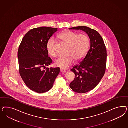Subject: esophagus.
Here are the masks:
<instances>
[{"label":"esophagus","mask_w":128,"mask_h":128,"mask_svg":"<svg viewBox=\"0 0 128 128\" xmlns=\"http://www.w3.org/2000/svg\"><path fill=\"white\" fill-rule=\"evenodd\" d=\"M60 72H66V71L65 70L63 69V68H60Z\"/></svg>","instance_id":"1"}]
</instances>
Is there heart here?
<instances>
[{
	"label": "heart",
	"mask_w": 128,
	"mask_h": 128,
	"mask_svg": "<svg viewBox=\"0 0 128 128\" xmlns=\"http://www.w3.org/2000/svg\"><path fill=\"white\" fill-rule=\"evenodd\" d=\"M58 38L67 44L66 54L60 57L55 61L58 67L66 68L74 61L81 60L84 58L89 47V38L85 34H78L72 31H64L58 36ZM47 50L49 54L56 57L58 52L55 48V40L49 39L47 43Z\"/></svg>",
	"instance_id": "1"
}]
</instances>
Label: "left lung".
Masks as SVG:
<instances>
[{
	"label": "left lung",
	"instance_id": "left-lung-1",
	"mask_svg": "<svg viewBox=\"0 0 128 128\" xmlns=\"http://www.w3.org/2000/svg\"><path fill=\"white\" fill-rule=\"evenodd\" d=\"M70 30H80L88 35L90 46L85 58L74 66L71 71L75 74L70 87L74 92L84 93L95 88L105 74L107 59L106 47L98 31L86 26L71 28Z\"/></svg>",
	"mask_w": 128,
	"mask_h": 128
}]
</instances>
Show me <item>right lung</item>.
Returning <instances> with one entry per match:
<instances>
[{
	"label": "right lung",
	"instance_id": "obj_1",
	"mask_svg": "<svg viewBox=\"0 0 128 128\" xmlns=\"http://www.w3.org/2000/svg\"><path fill=\"white\" fill-rule=\"evenodd\" d=\"M58 28L42 27L31 30L20 44L18 57L20 76L32 91L44 93L52 88L60 71L59 68H48L52 59L48 57L47 43Z\"/></svg>",
	"mask_w": 128,
	"mask_h": 128
}]
</instances>
